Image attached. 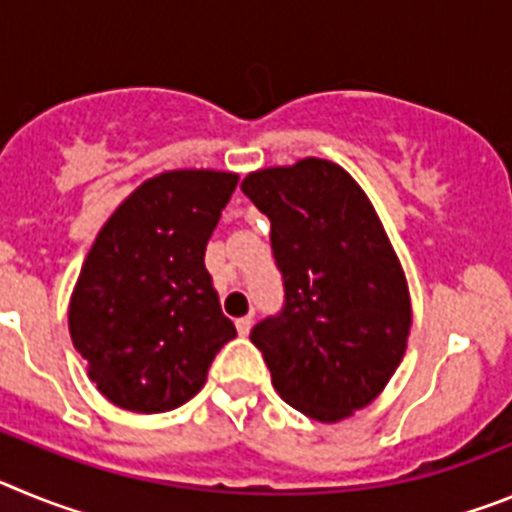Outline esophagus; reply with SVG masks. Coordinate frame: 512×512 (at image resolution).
Listing matches in <instances>:
<instances>
[{
	"mask_svg": "<svg viewBox=\"0 0 512 512\" xmlns=\"http://www.w3.org/2000/svg\"><path fill=\"white\" fill-rule=\"evenodd\" d=\"M251 315H243V318H238L235 320V328H238V333H241V336H248V330H251Z\"/></svg>",
	"mask_w": 512,
	"mask_h": 512,
	"instance_id": "1",
	"label": "esophagus"
}]
</instances>
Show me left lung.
Here are the masks:
<instances>
[{"mask_svg":"<svg viewBox=\"0 0 512 512\" xmlns=\"http://www.w3.org/2000/svg\"><path fill=\"white\" fill-rule=\"evenodd\" d=\"M243 194L271 223L282 274L277 315L253 325L274 390L336 423L384 390L405 356L410 295L372 202L341 166L302 158L248 174Z\"/></svg>","mask_w":512,"mask_h":512,"instance_id":"8db88e82","label":"left lung"}]
</instances>
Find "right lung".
Here are the masks:
<instances>
[{"instance_id": "right-lung-1", "label": "right lung", "mask_w": 512, "mask_h": 512, "mask_svg": "<svg viewBox=\"0 0 512 512\" xmlns=\"http://www.w3.org/2000/svg\"><path fill=\"white\" fill-rule=\"evenodd\" d=\"M235 184L225 171H166L99 230L71 297L69 330L89 379L117 408H179L235 338L205 269L207 241Z\"/></svg>"}]
</instances>
